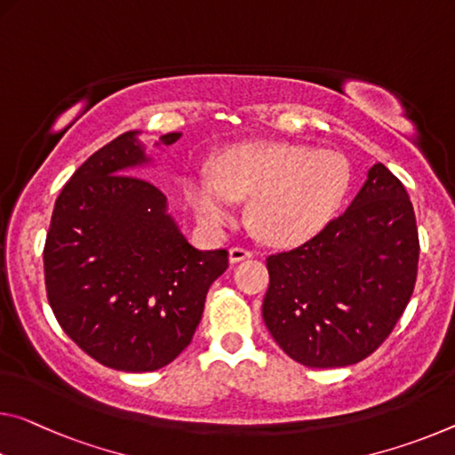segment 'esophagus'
Wrapping results in <instances>:
<instances>
[{"label": "esophagus", "instance_id": "esophagus-1", "mask_svg": "<svg viewBox=\"0 0 455 455\" xmlns=\"http://www.w3.org/2000/svg\"><path fill=\"white\" fill-rule=\"evenodd\" d=\"M251 251L244 249V247H233L228 251V259L230 263H239V261H244V259H251Z\"/></svg>", "mask_w": 455, "mask_h": 455}]
</instances>
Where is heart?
<instances>
[{
    "label": "heart",
    "instance_id": "obj_1",
    "mask_svg": "<svg viewBox=\"0 0 455 455\" xmlns=\"http://www.w3.org/2000/svg\"><path fill=\"white\" fill-rule=\"evenodd\" d=\"M352 188L348 157L334 149L287 141L241 143L222 154L214 174L194 172L186 198L208 228L235 216V202L251 198L249 220L273 244H301L320 235Z\"/></svg>",
    "mask_w": 455,
    "mask_h": 455
}]
</instances>
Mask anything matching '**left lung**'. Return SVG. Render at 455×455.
Returning <instances> with one entry per match:
<instances>
[{
  "mask_svg": "<svg viewBox=\"0 0 455 455\" xmlns=\"http://www.w3.org/2000/svg\"><path fill=\"white\" fill-rule=\"evenodd\" d=\"M417 261L419 236L405 186L374 164L342 216L301 247L267 259L265 326L295 363L356 364L405 312Z\"/></svg>",
  "mask_w": 455,
  "mask_h": 455,
  "instance_id": "left-lung-1",
  "label": "left lung"
}]
</instances>
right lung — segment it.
Returning <instances> with one entry per match:
<instances>
[{
  "mask_svg": "<svg viewBox=\"0 0 455 455\" xmlns=\"http://www.w3.org/2000/svg\"><path fill=\"white\" fill-rule=\"evenodd\" d=\"M127 132L95 151L56 198L44 244L50 307L97 363L124 372L170 364L192 342L225 249L192 247L164 192L133 176L154 162ZM182 133H165L154 148Z\"/></svg>",
  "mask_w": 455,
  "mask_h": 455,
  "instance_id": "1",
  "label": "right lung"
}]
</instances>
